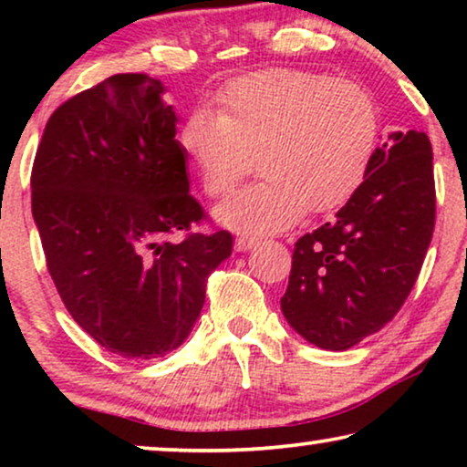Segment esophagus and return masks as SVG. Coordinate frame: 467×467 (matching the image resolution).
Instances as JSON below:
<instances>
[{
	"label": "esophagus",
	"mask_w": 467,
	"mask_h": 467,
	"mask_svg": "<svg viewBox=\"0 0 467 467\" xmlns=\"http://www.w3.org/2000/svg\"><path fill=\"white\" fill-rule=\"evenodd\" d=\"M257 242L259 238H254V235H238V238H235V248H238V251H248V248H253Z\"/></svg>",
	"instance_id": "1"
}]
</instances>
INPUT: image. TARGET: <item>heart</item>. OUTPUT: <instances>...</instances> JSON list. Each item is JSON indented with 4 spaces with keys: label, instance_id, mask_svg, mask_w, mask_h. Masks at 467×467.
<instances>
[{
    "label": "heart",
    "instance_id": "b5f03b06",
    "mask_svg": "<svg viewBox=\"0 0 467 467\" xmlns=\"http://www.w3.org/2000/svg\"><path fill=\"white\" fill-rule=\"evenodd\" d=\"M379 138L380 114L368 88L278 67L229 82L216 95V114H189L178 144L210 197L232 193L257 155L264 178L216 216L242 232H274L304 210L344 206L366 181Z\"/></svg>",
    "mask_w": 467,
    "mask_h": 467
}]
</instances>
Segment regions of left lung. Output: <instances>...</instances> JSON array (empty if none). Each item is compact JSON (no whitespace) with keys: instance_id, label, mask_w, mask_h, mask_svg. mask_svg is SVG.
I'll return each instance as SVG.
<instances>
[{"instance_id":"left-lung-1","label":"left lung","mask_w":467,"mask_h":467,"mask_svg":"<svg viewBox=\"0 0 467 467\" xmlns=\"http://www.w3.org/2000/svg\"><path fill=\"white\" fill-rule=\"evenodd\" d=\"M431 161L423 131L391 133L336 221L296 242L280 308L299 336L347 350L393 321L417 283L436 225Z\"/></svg>"}]
</instances>
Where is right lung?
<instances>
[{"label":"right lung","instance_id":"add662e5","mask_svg":"<svg viewBox=\"0 0 467 467\" xmlns=\"http://www.w3.org/2000/svg\"><path fill=\"white\" fill-rule=\"evenodd\" d=\"M161 93L150 76L114 74L74 95L50 114L31 168V213L63 306L127 359L181 347L234 248L227 229L191 232L206 213Z\"/></svg>","mask_w":467,"mask_h":467}]
</instances>
